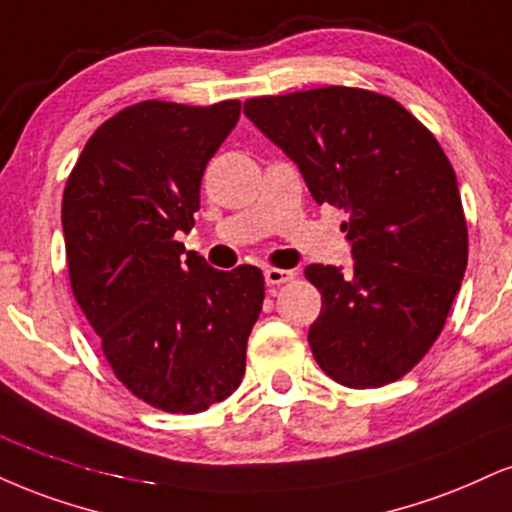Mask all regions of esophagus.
Wrapping results in <instances>:
<instances>
[{"instance_id":"esophagus-1","label":"esophagus","mask_w":512,"mask_h":512,"mask_svg":"<svg viewBox=\"0 0 512 512\" xmlns=\"http://www.w3.org/2000/svg\"><path fill=\"white\" fill-rule=\"evenodd\" d=\"M293 279H295V272H291V269H276V267L264 269V281H267V286H281V283H288Z\"/></svg>"}]
</instances>
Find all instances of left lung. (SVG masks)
I'll use <instances>...</instances> for the list:
<instances>
[{
	"label": "left lung",
	"mask_w": 512,
	"mask_h": 512,
	"mask_svg": "<svg viewBox=\"0 0 512 512\" xmlns=\"http://www.w3.org/2000/svg\"><path fill=\"white\" fill-rule=\"evenodd\" d=\"M243 112L319 205L348 214L353 272L305 267L322 293L307 334L317 365L348 389L405 377L439 338L467 267L463 202L439 140L403 104L346 85L252 97Z\"/></svg>",
	"instance_id": "obj_1"
}]
</instances>
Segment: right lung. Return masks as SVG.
Masks as SVG:
<instances>
[{"instance_id": "obj_1", "label": "right lung", "mask_w": 512, "mask_h": 512, "mask_svg": "<svg viewBox=\"0 0 512 512\" xmlns=\"http://www.w3.org/2000/svg\"><path fill=\"white\" fill-rule=\"evenodd\" d=\"M240 116L145 100L90 135L61 202L71 291L116 379L152 408L195 415L229 398L245 374L264 276L219 272L186 252L200 181Z\"/></svg>"}]
</instances>
